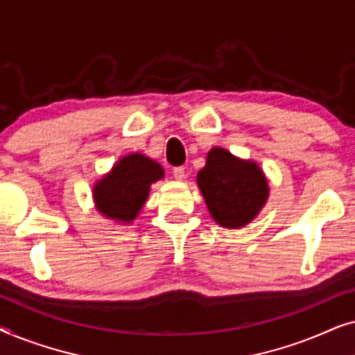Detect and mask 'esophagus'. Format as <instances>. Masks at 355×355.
<instances>
[{
  "label": "esophagus",
  "mask_w": 355,
  "mask_h": 355,
  "mask_svg": "<svg viewBox=\"0 0 355 355\" xmlns=\"http://www.w3.org/2000/svg\"><path fill=\"white\" fill-rule=\"evenodd\" d=\"M173 176L174 179H178V181H182L184 178H186V169H184L182 166H178L173 169Z\"/></svg>",
  "instance_id": "1"
}]
</instances>
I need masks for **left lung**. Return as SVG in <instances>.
<instances>
[{
    "label": "left lung",
    "instance_id": "1",
    "mask_svg": "<svg viewBox=\"0 0 355 355\" xmlns=\"http://www.w3.org/2000/svg\"><path fill=\"white\" fill-rule=\"evenodd\" d=\"M197 186L211 218L226 230H239L254 221L270 196L268 179L259 163L221 147L208 152Z\"/></svg>",
    "mask_w": 355,
    "mask_h": 355
}]
</instances>
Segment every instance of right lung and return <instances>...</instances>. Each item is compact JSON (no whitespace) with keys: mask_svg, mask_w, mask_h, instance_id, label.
Masks as SVG:
<instances>
[{"mask_svg":"<svg viewBox=\"0 0 355 355\" xmlns=\"http://www.w3.org/2000/svg\"><path fill=\"white\" fill-rule=\"evenodd\" d=\"M163 178L162 164L147 155H124L95 182L92 197L96 211L106 220L130 225L142 211L152 184Z\"/></svg>","mask_w":355,"mask_h":355,"instance_id":"add662e5","label":"right lung"}]
</instances>
